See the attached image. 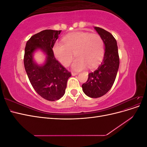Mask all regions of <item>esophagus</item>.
<instances>
[{"label":"esophagus","instance_id":"esophagus-1","mask_svg":"<svg viewBox=\"0 0 147 147\" xmlns=\"http://www.w3.org/2000/svg\"><path fill=\"white\" fill-rule=\"evenodd\" d=\"M78 74V73H76V72H72V76H75V75H77Z\"/></svg>","mask_w":147,"mask_h":147}]
</instances>
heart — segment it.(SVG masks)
Segmentation results:
<instances>
[{
    "mask_svg": "<svg viewBox=\"0 0 147 147\" xmlns=\"http://www.w3.org/2000/svg\"><path fill=\"white\" fill-rule=\"evenodd\" d=\"M63 43H55L53 53L56 59L64 66H68L74 55L76 59L72 67L80 71L88 66L93 69L98 65L104 55V41L99 34L88 32H77L67 35Z\"/></svg>",
    "mask_w": 147,
    "mask_h": 147,
    "instance_id": "b5f03b06",
    "label": "heart"
}]
</instances>
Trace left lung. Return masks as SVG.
Masks as SVG:
<instances>
[{
	"mask_svg": "<svg viewBox=\"0 0 147 147\" xmlns=\"http://www.w3.org/2000/svg\"><path fill=\"white\" fill-rule=\"evenodd\" d=\"M94 29L101 37L105 45L103 61L94 72L88 74L87 82L82 84L84 94L91 98L105 95L113 86L119 65L117 40L108 31L98 27Z\"/></svg>",
	"mask_w": 147,
	"mask_h": 147,
	"instance_id": "obj_1",
	"label": "left lung"
}]
</instances>
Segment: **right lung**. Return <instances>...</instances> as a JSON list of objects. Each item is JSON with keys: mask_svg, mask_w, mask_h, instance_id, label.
<instances>
[{"mask_svg": "<svg viewBox=\"0 0 147 147\" xmlns=\"http://www.w3.org/2000/svg\"><path fill=\"white\" fill-rule=\"evenodd\" d=\"M61 30L47 29L34 35L26 43L24 57L26 72L35 91L50 101L59 100L65 94L71 74L57 61L52 48ZM40 50L46 55L44 63L38 65L34 53Z\"/></svg>", "mask_w": 147, "mask_h": 147, "instance_id": "right-lung-1", "label": "right lung"}]
</instances>
